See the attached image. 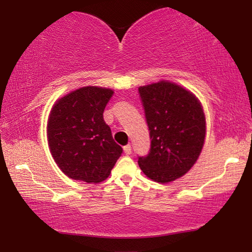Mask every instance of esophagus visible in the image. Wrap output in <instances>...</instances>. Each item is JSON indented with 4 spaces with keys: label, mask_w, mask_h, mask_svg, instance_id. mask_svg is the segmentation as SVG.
Listing matches in <instances>:
<instances>
[{
    "label": "esophagus",
    "mask_w": 252,
    "mask_h": 252,
    "mask_svg": "<svg viewBox=\"0 0 252 252\" xmlns=\"http://www.w3.org/2000/svg\"><path fill=\"white\" fill-rule=\"evenodd\" d=\"M124 153L126 155L132 154V147H130V144H127V146L124 147Z\"/></svg>",
    "instance_id": "1"
}]
</instances>
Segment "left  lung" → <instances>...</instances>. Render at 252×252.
Returning <instances> with one entry per match:
<instances>
[{
	"mask_svg": "<svg viewBox=\"0 0 252 252\" xmlns=\"http://www.w3.org/2000/svg\"><path fill=\"white\" fill-rule=\"evenodd\" d=\"M149 128L150 150L139 156L140 168L154 181L171 182L190 170L205 139L201 103L180 86L168 81L139 88Z\"/></svg>",
	"mask_w": 252,
	"mask_h": 252,
	"instance_id": "obj_1",
	"label": "left lung"
}]
</instances>
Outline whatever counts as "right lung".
I'll use <instances>...</instances> for the list:
<instances>
[{"label": "right lung", "mask_w": 252, "mask_h": 252, "mask_svg": "<svg viewBox=\"0 0 252 252\" xmlns=\"http://www.w3.org/2000/svg\"><path fill=\"white\" fill-rule=\"evenodd\" d=\"M113 92L79 88L56 102L48 120V142L58 167L74 180L101 182L111 173L123 148L113 140L103 112Z\"/></svg>", "instance_id": "right-lung-1"}]
</instances>
